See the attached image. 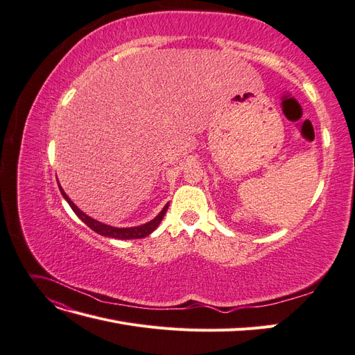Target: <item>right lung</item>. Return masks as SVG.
<instances>
[{
  "instance_id": "add662e5",
  "label": "right lung",
  "mask_w": 355,
  "mask_h": 355,
  "mask_svg": "<svg viewBox=\"0 0 355 355\" xmlns=\"http://www.w3.org/2000/svg\"><path fill=\"white\" fill-rule=\"evenodd\" d=\"M59 189H60V194L63 196V198H65V200L68 201V204L71 206V209L73 210V213L77 214V216H78L85 225H87V227H89L90 230H93L94 232H98V234L103 235V237H111V239H118V240H135V239H144V237H146V235L151 234V232L158 227L159 222L163 220L164 214H166V211H167V209H168V202H167L166 206H164V209L161 210L153 220H149V222H146V223H144V225H139V227H132V228H115V227H111V225L102 223V222H99V220H96V219L87 216V214H85L84 211H81L77 206H75V204L71 201V198L65 194V191L62 189L60 185H59Z\"/></svg>"
}]
</instances>
